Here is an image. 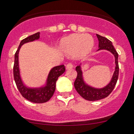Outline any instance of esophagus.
Here are the masks:
<instances>
[{"label":"esophagus","mask_w":134,"mask_h":134,"mask_svg":"<svg viewBox=\"0 0 134 134\" xmlns=\"http://www.w3.org/2000/svg\"><path fill=\"white\" fill-rule=\"evenodd\" d=\"M73 68V64H72V63L69 62L68 64H67V65H66V69H72Z\"/></svg>","instance_id":"1"}]
</instances>
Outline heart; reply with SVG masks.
<instances>
[{
  "mask_svg": "<svg viewBox=\"0 0 134 134\" xmlns=\"http://www.w3.org/2000/svg\"><path fill=\"white\" fill-rule=\"evenodd\" d=\"M94 39L90 35L74 34L61 40L60 48L67 54L74 55L78 57L86 56L94 47Z\"/></svg>",
  "mask_w": 134,
  "mask_h": 134,
  "instance_id": "heart-1",
  "label": "heart"
}]
</instances>
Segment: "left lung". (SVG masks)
<instances>
[{"mask_svg":"<svg viewBox=\"0 0 134 134\" xmlns=\"http://www.w3.org/2000/svg\"><path fill=\"white\" fill-rule=\"evenodd\" d=\"M96 36L98 37V41H99V49L98 50L105 49V50L111 52L115 55L116 67H115V71L113 74V77H112L110 84H108L107 86L104 88L95 89L88 86L84 82L82 79L81 67L79 65L77 66L76 70L77 72V77L75 80L74 85L75 89L77 91V93L83 98L88 101L99 100V99H103L106 97L108 96L113 91V89L115 88V85L117 82L118 74H119V66H118V54L115 50L111 41L107 39V38L103 37V36L98 35V34H96Z\"/></svg>","mask_w":134,"mask_h":134,"instance_id":"1","label":"left lung"}]
</instances>
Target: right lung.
Segmentation results:
<instances>
[{
    "instance_id": "1",
    "label": "right lung",
    "mask_w": 134,
    "mask_h": 134,
    "mask_svg": "<svg viewBox=\"0 0 134 134\" xmlns=\"http://www.w3.org/2000/svg\"><path fill=\"white\" fill-rule=\"evenodd\" d=\"M40 38V32L33 34L28 37L24 38L20 43L19 47L14 55V64L13 67L14 79L16 86L23 97L31 102L35 103H43L50 100L54 94L55 84L58 77L65 71L64 65H61L53 68L48 77L47 85L40 89H30L25 87L23 84L19 75V64H18V54L21 46L26 43L33 41Z\"/></svg>"
}]
</instances>
